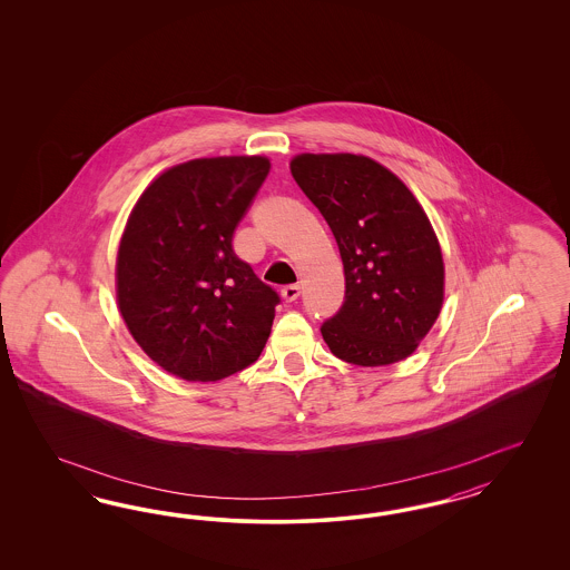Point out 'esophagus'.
Returning a JSON list of instances; mask_svg holds the SVG:
<instances>
[{"mask_svg": "<svg viewBox=\"0 0 570 570\" xmlns=\"http://www.w3.org/2000/svg\"><path fill=\"white\" fill-rule=\"evenodd\" d=\"M301 296V288L296 286V284H293V286H284L282 288V298L286 301V303H293V301H296Z\"/></svg>", "mask_w": 570, "mask_h": 570, "instance_id": "obj_1", "label": "esophagus"}]
</instances>
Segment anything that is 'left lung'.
<instances>
[{
  "label": "left lung",
  "mask_w": 570,
  "mask_h": 570,
  "mask_svg": "<svg viewBox=\"0 0 570 570\" xmlns=\"http://www.w3.org/2000/svg\"><path fill=\"white\" fill-rule=\"evenodd\" d=\"M291 173L328 222L345 267V303L322 326L330 351L363 367L410 357L445 298V263L426 210L370 156L303 153Z\"/></svg>",
  "instance_id": "obj_1"
}]
</instances>
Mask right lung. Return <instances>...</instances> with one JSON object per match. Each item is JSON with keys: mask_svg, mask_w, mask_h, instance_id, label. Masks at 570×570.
<instances>
[{"mask_svg": "<svg viewBox=\"0 0 570 570\" xmlns=\"http://www.w3.org/2000/svg\"><path fill=\"white\" fill-rule=\"evenodd\" d=\"M269 169L259 155L179 163L127 217L117 305L141 351L177 379H227L257 362L269 338L279 298L232 248Z\"/></svg>", "mask_w": 570, "mask_h": 570, "instance_id": "obj_1", "label": "right lung"}]
</instances>
